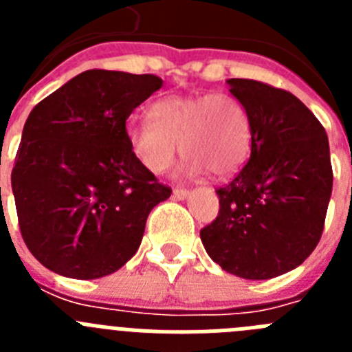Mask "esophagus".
I'll list each match as a JSON object with an SVG mask.
<instances>
[{
  "mask_svg": "<svg viewBox=\"0 0 352 352\" xmlns=\"http://www.w3.org/2000/svg\"><path fill=\"white\" fill-rule=\"evenodd\" d=\"M188 194H190V190L188 188H182V186H176L173 190V195L176 199H186L188 197Z\"/></svg>",
  "mask_w": 352,
  "mask_h": 352,
  "instance_id": "esophagus-1",
  "label": "esophagus"
}]
</instances>
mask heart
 Segmentation results:
<instances>
[{
    "instance_id": "b5f03b06",
    "label": "heart",
    "mask_w": 352,
    "mask_h": 352,
    "mask_svg": "<svg viewBox=\"0 0 352 352\" xmlns=\"http://www.w3.org/2000/svg\"><path fill=\"white\" fill-rule=\"evenodd\" d=\"M151 121H130V151L148 173L174 166L178 144L185 169L229 178L245 166L252 149V121L243 102L231 93L167 95L149 107Z\"/></svg>"
}]
</instances>
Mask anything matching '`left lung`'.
I'll return each mask as SVG.
<instances>
[{"instance_id": "8db88e82", "label": "left lung", "mask_w": 352, "mask_h": 352, "mask_svg": "<svg viewBox=\"0 0 352 352\" xmlns=\"http://www.w3.org/2000/svg\"><path fill=\"white\" fill-rule=\"evenodd\" d=\"M252 121L250 158L217 188V219L201 229L208 256L248 280L300 266L324 229L333 170L324 126L300 98L252 79H229Z\"/></svg>"}]
</instances>
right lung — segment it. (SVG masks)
<instances>
[{
	"label": "right lung",
	"mask_w": 352,
	"mask_h": 352,
	"mask_svg": "<svg viewBox=\"0 0 352 352\" xmlns=\"http://www.w3.org/2000/svg\"><path fill=\"white\" fill-rule=\"evenodd\" d=\"M162 88L153 74L86 70L33 107L12 169L19 227L47 270L91 280L138 252L170 186L130 151L126 120Z\"/></svg>",
	"instance_id": "right-lung-1"
}]
</instances>
